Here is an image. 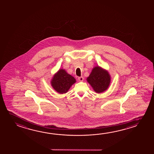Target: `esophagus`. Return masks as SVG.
Instances as JSON below:
<instances>
[{
	"label": "esophagus",
	"instance_id": "esophagus-1",
	"mask_svg": "<svg viewBox=\"0 0 154 154\" xmlns=\"http://www.w3.org/2000/svg\"><path fill=\"white\" fill-rule=\"evenodd\" d=\"M78 81H80V82H83L84 80L83 77H79L78 78Z\"/></svg>",
	"mask_w": 154,
	"mask_h": 154
}]
</instances>
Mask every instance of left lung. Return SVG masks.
Wrapping results in <instances>:
<instances>
[{
	"instance_id": "1",
	"label": "left lung",
	"mask_w": 154,
	"mask_h": 154,
	"mask_svg": "<svg viewBox=\"0 0 154 154\" xmlns=\"http://www.w3.org/2000/svg\"><path fill=\"white\" fill-rule=\"evenodd\" d=\"M111 79L108 71L99 66L94 67L86 78L87 82L97 93H101L107 90L111 83Z\"/></svg>"
}]
</instances>
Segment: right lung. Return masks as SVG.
I'll list each match as a JSON object with an SVG mask.
<instances>
[{"instance_id": "add662e5", "label": "right lung", "mask_w": 154, "mask_h": 154, "mask_svg": "<svg viewBox=\"0 0 154 154\" xmlns=\"http://www.w3.org/2000/svg\"><path fill=\"white\" fill-rule=\"evenodd\" d=\"M76 79L67 73L64 69H61L54 74L51 80V85L60 94L66 93L71 86L76 83Z\"/></svg>"}]
</instances>
